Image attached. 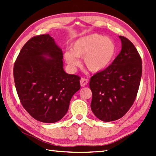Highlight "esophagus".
Listing matches in <instances>:
<instances>
[{
  "mask_svg": "<svg viewBox=\"0 0 156 156\" xmlns=\"http://www.w3.org/2000/svg\"><path fill=\"white\" fill-rule=\"evenodd\" d=\"M88 80L85 78H82L80 79V85L81 87H85L86 85L88 84Z\"/></svg>",
  "mask_w": 156,
  "mask_h": 156,
  "instance_id": "obj_1",
  "label": "esophagus"
}]
</instances>
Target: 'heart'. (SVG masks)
Segmentation results:
<instances>
[{
    "mask_svg": "<svg viewBox=\"0 0 156 156\" xmlns=\"http://www.w3.org/2000/svg\"><path fill=\"white\" fill-rule=\"evenodd\" d=\"M71 51H66L64 59L72 69L79 66L78 58H83V62L89 71L98 72L110 65L117 47L110 37L98 34H92L76 39L71 45Z\"/></svg>",
    "mask_w": 156,
    "mask_h": 156,
    "instance_id": "1",
    "label": "heart"
}]
</instances>
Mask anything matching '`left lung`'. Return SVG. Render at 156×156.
I'll list each match as a JSON object with an SVG mask.
<instances>
[{
  "label": "left lung",
  "mask_w": 156,
  "mask_h": 156,
  "mask_svg": "<svg viewBox=\"0 0 156 156\" xmlns=\"http://www.w3.org/2000/svg\"><path fill=\"white\" fill-rule=\"evenodd\" d=\"M122 49L112 64L90 80L91 109L100 120H117L127 113L136 98L142 74V60L134 45L119 36Z\"/></svg>",
  "instance_id": "1"
}]
</instances>
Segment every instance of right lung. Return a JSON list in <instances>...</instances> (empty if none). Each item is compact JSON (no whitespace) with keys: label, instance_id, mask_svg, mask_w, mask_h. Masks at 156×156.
I'll list each match as a JSON object with an SVG mask.
<instances>
[{"label":"right lung","instance_id":"add662e5","mask_svg":"<svg viewBox=\"0 0 156 156\" xmlns=\"http://www.w3.org/2000/svg\"><path fill=\"white\" fill-rule=\"evenodd\" d=\"M62 59V49L45 34L29 39L15 62L13 76L19 100L39 121L51 123L62 119L80 88V77L66 73Z\"/></svg>","mask_w":156,"mask_h":156}]
</instances>
